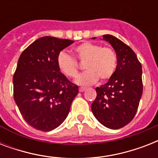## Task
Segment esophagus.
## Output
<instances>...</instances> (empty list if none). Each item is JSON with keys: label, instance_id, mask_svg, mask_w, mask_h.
<instances>
[{"label": "esophagus", "instance_id": "esophagus-1", "mask_svg": "<svg viewBox=\"0 0 158 158\" xmlns=\"http://www.w3.org/2000/svg\"><path fill=\"white\" fill-rule=\"evenodd\" d=\"M79 92H80V93H82V92H84L85 91V90H86V89H85V88H79Z\"/></svg>", "mask_w": 158, "mask_h": 158}]
</instances>
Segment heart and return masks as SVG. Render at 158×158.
Returning a JSON list of instances; mask_svg holds the SVG:
<instances>
[{
	"instance_id": "heart-1",
	"label": "heart",
	"mask_w": 158,
	"mask_h": 158,
	"mask_svg": "<svg viewBox=\"0 0 158 158\" xmlns=\"http://www.w3.org/2000/svg\"><path fill=\"white\" fill-rule=\"evenodd\" d=\"M76 59L84 63L87 71L78 77L76 83L79 85H91L98 79L107 81L115 74L117 66V55L111 48L102 47L97 43L85 42L74 48ZM57 66L62 74L68 78H75L79 71L78 62L74 57L64 52L57 56Z\"/></svg>"
}]
</instances>
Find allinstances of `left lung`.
Returning a JSON list of instances; mask_svg holds the SVG:
<instances>
[{
    "label": "left lung",
    "instance_id": "8db88e82",
    "mask_svg": "<svg viewBox=\"0 0 158 158\" xmlns=\"http://www.w3.org/2000/svg\"><path fill=\"white\" fill-rule=\"evenodd\" d=\"M117 55L115 74L107 83L96 88L91 105L96 119L106 127L117 130L134 119L143 94L142 65L134 51L112 35H103Z\"/></svg>",
    "mask_w": 158,
    "mask_h": 158
}]
</instances>
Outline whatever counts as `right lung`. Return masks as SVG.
Segmentation results:
<instances>
[{
    "label": "right lung",
    "mask_w": 158,
    "mask_h": 158,
    "mask_svg": "<svg viewBox=\"0 0 158 158\" xmlns=\"http://www.w3.org/2000/svg\"><path fill=\"white\" fill-rule=\"evenodd\" d=\"M74 41L46 36L37 39L19 58L13 76L14 98L26 122L51 131L63 123L79 94L57 66V56Z\"/></svg>",
    "instance_id": "add662e5"
}]
</instances>
